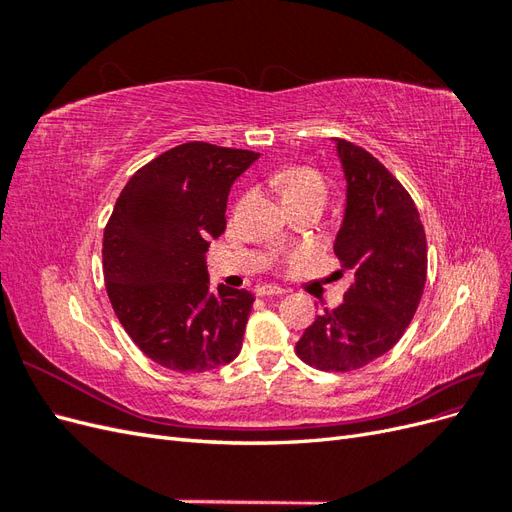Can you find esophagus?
I'll list each match as a JSON object with an SVG mask.
<instances>
[{
  "label": "esophagus",
  "instance_id": "obj_1",
  "mask_svg": "<svg viewBox=\"0 0 512 512\" xmlns=\"http://www.w3.org/2000/svg\"><path fill=\"white\" fill-rule=\"evenodd\" d=\"M282 297V294H286V290L284 288H280V286H260L258 288V297Z\"/></svg>",
  "mask_w": 512,
  "mask_h": 512
}]
</instances>
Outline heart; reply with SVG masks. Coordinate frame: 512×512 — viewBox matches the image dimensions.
<instances>
[{"instance_id": "1", "label": "heart", "mask_w": 512, "mask_h": 512, "mask_svg": "<svg viewBox=\"0 0 512 512\" xmlns=\"http://www.w3.org/2000/svg\"><path fill=\"white\" fill-rule=\"evenodd\" d=\"M275 183H277V188L282 190L286 203L294 198H312V196L324 198L327 196V183H324L318 170L309 168V166L286 168V170H282V173H277ZM301 258H303L301 254L288 256V265L290 267L299 265Z\"/></svg>"}]
</instances>
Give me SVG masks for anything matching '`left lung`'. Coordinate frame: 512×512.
Here are the masks:
<instances>
[{
	"label": "left lung",
	"instance_id": "left-lung-1",
	"mask_svg": "<svg viewBox=\"0 0 512 512\" xmlns=\"http://www.w3.org/2000/svg\"><path fill=\"white\" fill-rule=\"evenodd\" d=\"M346 213L335 256L350 275L344 303L324 309L297 342L299 359L352 371L389 352L408 329L427 280V241L412 196L363 147L335 138Z\"/></svg>",
	"mask_w": 512,
	"mask_h": 512
}]
</instances>
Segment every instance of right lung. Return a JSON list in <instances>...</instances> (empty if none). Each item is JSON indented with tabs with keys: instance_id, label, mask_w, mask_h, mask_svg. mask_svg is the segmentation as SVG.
<instances>
[{
	"instance_id": "obj_1",
	"label": "right lung",
	"mask_w": 512,
	"mask_h": 512,
	"mask_svg": "<svg viewBox=\"0 0 512 512\" xmlns=\"http://www.w3.org/2000/svg\"><path fill=\"white\" fill-rule=\"evenodd\" d=\"M260 153L192 141L138 168L104 228L102 271L121 327L158 365L200 374L241 350L254 297L209 290V239L226 230L230 185Z\"/></svg>"
}]
</instances>
